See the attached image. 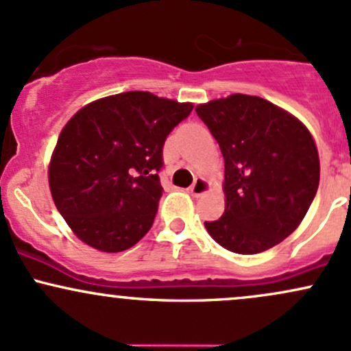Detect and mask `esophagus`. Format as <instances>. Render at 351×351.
I'll return each mask as SVG.
<instances>
[{
  "mask_svg": "<svg viewBox=\"0 0 351 351\" xmlns=\"http://www.w3.org/2000/svg\"><path fill=\"white\" fill-rule=\"evenodd\" d=\"M210 190H211L210 182L199 176V178L195 180V183L191 184V186L188 188L186 191H188V195H191V196H193V198H198V196L208 193V191H210Z\"/></svg>",
  "mask_w": 351,
  "mask_h": 351,
  "instance_id": "1",
  "label": "esophagus"
}]
</instances>
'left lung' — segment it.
I'll use <instances>...</instances> for the list:
<instances>
[{"mask_svg":"<svg viewBox=\"0 0 351 351\" xmlns=\"http://www.w3.org/2000/svg\"><path fill=\"white\" fill-rule=\"evenodd\" d=\"M225 160V213L205 221L223 248L256 255L282 243L317 195V143L298 118L260 96L234 93L195 108Z\"/></svg>","mask_w":351,"mask_h":351,"instance_id":"1","label":"left lung"}]
</instances>
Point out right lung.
<instances>
[{
    "mask_svg": "<svg viewBox=\"0 0 351 351\" xmlns=\"http://www.w3.org/2000/svg\"><path fill=\"white\" fill-rule=\"evenodd\" d=\"M193 103L126 91L76 111L61 130L48 167L53 202L91 248L118 253L149 232L163 193L167 136Z\"/></svg>",
    "mask_w": 351,
    "mask_h": 351,
    "instance_id": "obj_1",
    "label": "right lung"
}]
</instances>
